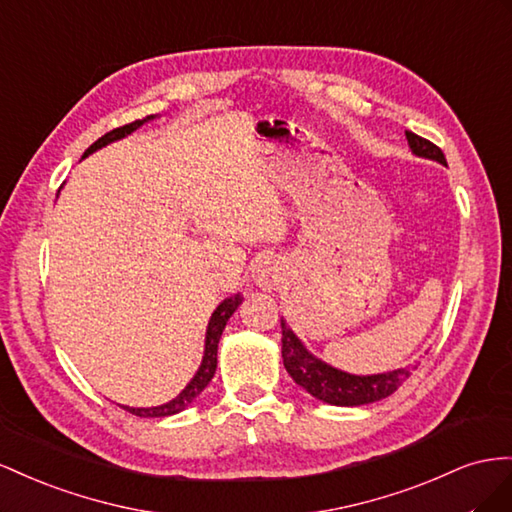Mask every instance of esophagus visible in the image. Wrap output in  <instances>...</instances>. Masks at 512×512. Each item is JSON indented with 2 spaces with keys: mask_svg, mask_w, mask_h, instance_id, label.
<instances>
[{
  "mask_svg": "<svg viewBox=\"0 0 512 512\" xmlns=\"http://www.w3.org/2000/svg\"><path fill=\"white\" fill-rule=\"evenodd\" d=\"M281 281V272L276 268L272 261H261V264L255 268V283L264 289H272L274 285H279Z\"/></svg>",
  "mask_w": 512,
  "mask_h": 512,
  "instance_id": "1",
  "label": "esophagus"
}]
</instances>
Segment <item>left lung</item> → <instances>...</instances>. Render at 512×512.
<instances>
[{
  "label": "left lung",
  "instance_id": "8db88e82",
  "mask_svg": "<svg viewBox=\"0 0 512 512\" xmlns=\"http://www.w3.org/2000/svg\"><path fill=\"white\" fill-rule=\"evenodd\" d=\"M407 143L414 154L425 156L437 163L446 165L444 152L437 148L425 137H418L416 133L405 130ZM281 332H283V364L287 373L294 377V382L302 386L306 392H311L315 399L326 401L330 405H364L379 399H386L388 394L397 390L407 377L412 375V369L405 367L390 373L379 375H349L339 369L328 367L326 362L317 360L309 354L300 343L294 332L289 330L285 319H281Z\"/></svg>",
  "mask_w": 512,
  "mask_h": 512
}]
</instances>
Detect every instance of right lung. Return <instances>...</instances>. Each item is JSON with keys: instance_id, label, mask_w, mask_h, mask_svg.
I'll return each mask as SVG.
<instances>
[{"instance_id": "right-lung-1", "label": "right lung", "mask_w": 512, "mask_h": 512, "mask_svg": "<svg viewBox=\"0 0 512 512\" xmlns=\"http://www.w3.org/2000/svg\"><path fill=\"white\" fill-rule=\"evenodd\" d=\"M152 118H154V115H148V118H143V120H135V122L124 124V126H120V128H113L111 133L102 135L98 141H94V143L90 145V148L85 150L83 156L96 152L98 148H102V145H107V143H111V141H118V139L130 135V133H133V130H137L143 122H148V120H152ZM242 300H244V298L238 294V296H231V298L223 300L221 304L216 306V311H214L212 317H210L208 332H206V352H203L201 367H199L197 375L193 377V382L188 384V386L178 394V397H175V399L169 401V403H165V405L150 407V410H148V407H124V410L130 412V414H135V416H143V418H163V416H171V414H178V412L186 410V407L191 405V403L199 397L201 390L212 382L214 371H216L218 341H221V334H223V330H225V324L229 321V317H231L233 311H236L238 306L242 304Z\"/></svg>"}]
</instances>
